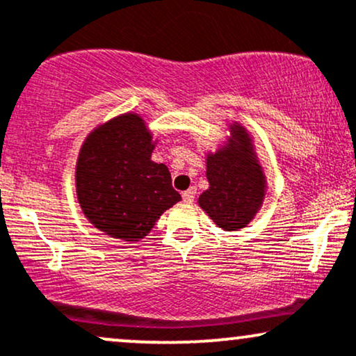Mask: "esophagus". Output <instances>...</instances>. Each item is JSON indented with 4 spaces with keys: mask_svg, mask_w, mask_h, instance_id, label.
<instances>
[{
    "mask_svg": "<svg viewBox=\"0 0 356 356\" xmlns=\"http://www.w3.org/2000/svg\"><path fill=\"white\" fill-rule=\"evenodd\" d=\"M195 187H191V189H187L186 192H182V200L186 204H192L194 202V197H195Z\"/></svg>",
    "mask_w": 356,
    "mask_h": 356,
    "instance_id": "obj_1",
    "label": "esophagus"
}]
</instances>
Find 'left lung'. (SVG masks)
<instances>
[{
    "mask_svg": "<svg viewBox=\"0 0 356 356\" xmlns=\"http://www.w3.org/2000/svg\"><path fill=\"white\" fill-rule=\"evenodd\" d=\"M205 164L209 189L199 197L200 209L227 232L247 227L262 207L267 181L245 127L234 122L227 143L207 154Z\"/></svg>",
    "mask_w": 356,
    "mask_h": 356,
    "instance_id": "left-lung-1",
    "label": "left lung"
}]
</instances>
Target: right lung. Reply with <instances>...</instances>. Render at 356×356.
<instances>
[{
    "label": "right lung",
    "instance_id": "right-lung-1",
    "mask_svg": "<svg viewBox=\"0 0 356 356\" xmlns=\"http://www.w3.org/2000/svg\"><path fill=\"white\" fill-rule=\"evenodd\" d=\"M156 144L134 113L118 115L86 137L76 162V192L83 213L101 232L137 242L181 200L167 165L151 159Z\"/></svg>",
    "mask_w": 356,
    "mask_h": 356
}]
</instances>
